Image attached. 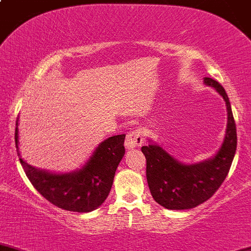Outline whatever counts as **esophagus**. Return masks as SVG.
Returning <instances> with one entry per match:
<instances>
[{"label":"esophagus","mask_w":251,"mask_h":251,"mask_svg":"<svg viewBox=\"0 0 251 251\" xmlns=\"http://www.w3.org/2000/svg\"><path fill=\"white\" fill-rule=\"evenodd\" d=\"M143 143H144V134L140 129L138 128L131 129L130 131L126 133V138L125 141L126 149H134V147L140 146Z\"/></svg>","instance_id":"esophagus-1"}]
</instances>
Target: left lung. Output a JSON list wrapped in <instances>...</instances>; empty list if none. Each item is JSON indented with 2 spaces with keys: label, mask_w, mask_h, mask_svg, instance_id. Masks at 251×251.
Wrapping results in <instances>:
<instances>
[{
  "label": "left lung",
  "mask_w": 251,
  "mask_h": 251,
  "mask_svg": "<svg viewBox=\"0 0 251 251\" xmlns=\"http://www.w3.org/2000/svg\"><path fill=\"white\" fill-rule=\"evenodd\" d=\"M204 83L215 88L226 101L228 125L218 153L200 164L185 165L168 154L158 145L141 147L146 158V177L150 192L157 203L167 209H191L208 201L231 168L237 149V129L228 97L218 81L205 77Z\"/></svg>",
  "instance_id": "8db88e82"
}]
</instances>
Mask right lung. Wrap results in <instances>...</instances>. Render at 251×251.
I'll list each match as a JSON object with an SVG mask.
<instances>
[{
    "label": "right lung",
    "instance_id": "obj_1",
    "mask_svg": "<svg viewBox=\"0 0 251 251\" xmlns=\"http://www.w3.org/2000/svg\"><path fill=\"white\" fill-rule=\"evenodd\" d=\"M125 138L121 134L102 141L89 162L71 174H50L19 161L33 187L48 202L64 210L88 213L101 205L110 193L116 169L125 156ZM14 139L18 149V120Z\"/></svg>",
    "mask_w": 251,
    "mask_h": 251
}]
</instances>
